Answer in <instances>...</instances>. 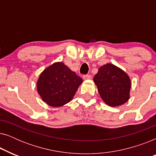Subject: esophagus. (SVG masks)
Instances as JSON below:
<instances>
[{
	"label": "esophagus",
	"mask_w": 156,
	"mask_h": 156,
	"mask_svg": "<svg viewBox=\"0 0 156 156\" xmlns=\"http://www.w3.org/2000/svg\"><path fill=\"white\" fill-rule=\"evenodd\" d=\"M82 78H83V80H90V79L91 78V75H89V74H86V75H83Z\"/></svg>",
	"instance_id": "34e87169"
}]
</instances>
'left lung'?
Instances as JSON below:
<instances>
[{
	"mask_svg": "<svg viewBox=\"0 0 156 156\" xmlns=\"http://www.w3.org/2000/svg\"><path fill=\"white\" fill-rule=\"evenodd\" d=\"M101 99L110 106H118L129 99L131 80L128 74L112 64L99 69L94 77Z\"/></svg>",
	"mask_w": 156,
	"mask_h": 156,
	"instance_id": "1",
	"label": "left lung"
}]
</instances>
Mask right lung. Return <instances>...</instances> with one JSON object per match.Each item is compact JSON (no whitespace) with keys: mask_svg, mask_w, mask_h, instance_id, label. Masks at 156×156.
<instances>
[{"mask_svg":"<svg viewBox=\"0 0 156 156\" xmlns=\"http://www.w3.org/2000/svg\"><path fill=\"white\" fill-rule=\"evenodd\" d=\"M82 82V79L65 64L56 62L42 72L37 89L44 102L53 107H59L71 101Z\"/></svg>","mask_w":156,"mask_h":156,"instance_id":"1","label":"right lung"}]
</instances>
